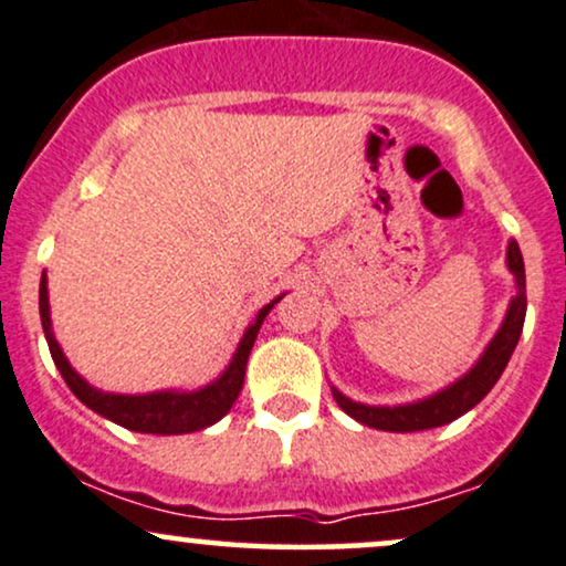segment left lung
Segmentation results:
<instances>
[{
	"mask_svg": "<svg viewBox=\"0 0 566 566\" xmlns=\"http://www.w3.org/2000/svg\"><path fill=\"white\" fill-rule=\"evenodd\" d=\"M506 264L516 277V296L511 298L503 325L497 328L493 342L488 344L484 355L476 360L474 368L467 376L458 378L455 384L444 387L437 395L427 397V400L408 402V405H363L344 397L342 391L334 389V400L344 413L360 421L363 427H374L381 431H423L444 427V423L455 421L463 413H469L476 402H482V397L495 387V381L501 378L503 370L514 355L516 342L522 336L524 315H527V291H524V259L520 251V243L511 241L506 251Z\"/></svg>",
	"mask_w": 566,
	"mask_h": 566,
	"instance_id": "1",
	"label": "left lung"
}]
</instances>
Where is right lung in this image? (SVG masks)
I'll list each match as a JSON object with an SVG mask.
<instances>
[{
	"label": "right lung",
	"mask_w": 566,
	"mask_h": 566,
	"mask_svg": "<svg viewBox=\"0 0 566 566\" xmlns=\"http://www.w3.org/2000/svg\"><path fill=\"white\" fill-rule=\"evenodd\" d=\"M283 296H277L275 302H270L268 307L259 310L256 321L245 328V334L238 344L235 355L224 374L211 381L209 387L196 389V391H153V395H111V391H99L84 381L76 370L71 368V363L65 360L63 349L52 336V321H50V296H46V275H42L39 283V315H42V328L44 338L50 344V355L55 360L60 376L65 378L69 389L82 400L86 408H92L108 421L118 423V427L139 431V434H190V431L206 429L211 423H217L219 418L228 416L232 402L238 400L243 389V376H245V363H249L251 347H254L259 328H262L264 317L270 315V310L281 302Z\"/></svg>",
	"instance_id": "1"
}]
</instances>
